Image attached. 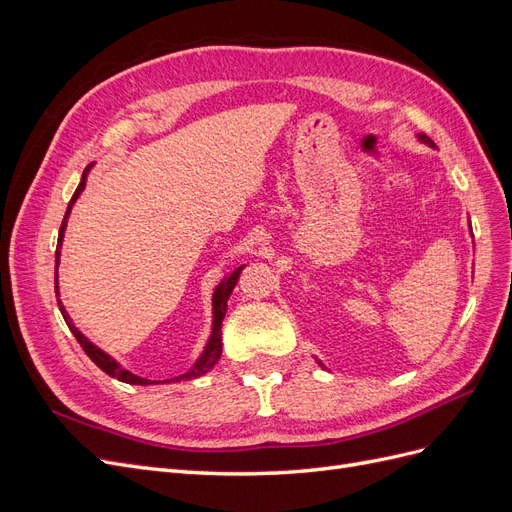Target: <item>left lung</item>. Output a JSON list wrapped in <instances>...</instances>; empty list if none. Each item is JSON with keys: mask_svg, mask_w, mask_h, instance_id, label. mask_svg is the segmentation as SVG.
I'll return each mask as SVG.
<instances>
[{"mask_svg": "<svg viewBox=\"0 0 512 512\" xmlns=\"http://www.w3.org/2000/svg\"><path fill=\"white\" fill-rule=\"evenodd\" d=\"M418 138H421V141H423V143H427V145H433L431 138H429V136H425V134H418Z\"/></svg>", "mask_w": 512, "mask_h": 512, "instance_id": "obj_1", "label": "left lung"}]
</instances>
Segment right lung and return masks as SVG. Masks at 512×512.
Instances as JSON below:
<instances>
[{"mask_svg":"<svg viewBox=\"0 0 512 512\" xmlns=\"http://www.w3.org/2000/svg\"><path fill=\"white\" fill-rule=\"evenodd\" d=\"M91 166V164H89ZM89 166L85 168V173H83V179H81V183H79V188H76V192L72 194V198H70V205H68V209H66V215H64V222H61V228H59V239H57V250H55V294H59L57 292V265H59V250H61V241H64V230H66V224H68V215H70V209H72V205H74V200L79 198V194L83 192V188H85V179H87V170H89ZM241 269L243 267H239L235 273H230L226 280L215 288V294H213V333H211V339H209V344H207V348H205V352H203V356H200V359L196 361V365L188 371V374H183V376H179V378H173V380H164V382H179V380H192V378H198V376H203V374H207V371L218 363V359H220V354H222V320H224V314H226V307H228V299H230V292H232V288H235V284H237V280H239V273H241ZM57 305H59V309H61V316H64V320H66V324H68V329L74 333V337H76V342L81 344V348L87 352V356L91 361H94L104 374H108L111 378H117V380H121V382H128V384H153L151 380H147V378H141V376H134V374H130L128 369H123L119 363H115L111 356H108L106 352H102L100 348H96L94 344L89 342V339L74 327L72 324V320H70V316L66 314V309H64V305H61V301H57Z\"/></svg>","mask_w":512,"mask_h":512,"instance_id":"add662e5","label":"right lung"}]
</instances>
